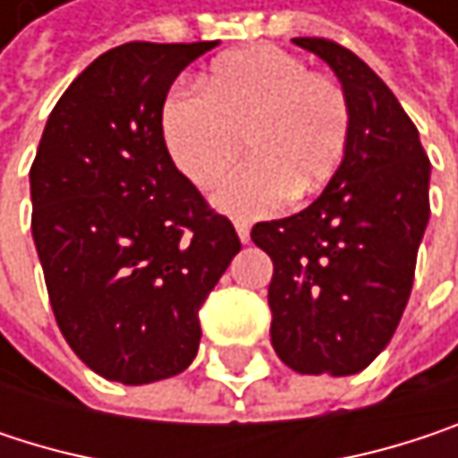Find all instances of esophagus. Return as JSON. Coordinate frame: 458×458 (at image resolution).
<instances>
[{
  "instance_id": "esophagus-1",
  "label": "esophagus",
  "mask_w": 458,
  "mask_h": 458,
  "mask_svg": "<svg viewBox=\"0 0 458 458\" xmlns=\"http://www.w3.org/2000/svg\"><path fill=\"white\" fill-rule=\"evenodd\" d=\"M235 233L241 238V243H249V233H251V225L246 220H235Z\"/></svg>"
}]
</instances>
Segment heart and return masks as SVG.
I'll return each instance as SVG.
<instances>
[{
  "label": "heart",
  "instance_id": "obj_1",
  "mask_svg": "<svg viewBox=\"0 0 458 458\" xmlns=\"http://www.w3.org/2000/svg\"><path fill=\"white\" fill-rule=\"evenodd\" d=\"M201 89H177L161 111L166 148L180 172L212 188L238 161L249 164L220 185L215 201L235 217L302 201L334 177L350 140L342 84L281 47H249L220 57Z\"/></svg>",
  "mask_w": 458,
  "mask_h": 458
}]
</instances>
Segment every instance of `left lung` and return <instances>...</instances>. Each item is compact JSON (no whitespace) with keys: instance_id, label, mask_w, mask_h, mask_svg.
I'll return each mask as SVG.
<instances>
[{"instance_id":"obj_1","label":"left lung","mask_w":458,"mask_h":458,"mask_svg":"<svg viewBox=\"0 0 458 458\" xmlns=\"http://www.w3.org/2000/svg\"><path fill=\"white\" fill-rule=\"evenodd\" d=\"M294 45L323 57L350 103L339 169L300 215L257 223L251 241L273 259L270 339L300 374L363 371L406 310L416 251L429 220V158L393 89L347 47Z\"/></svg>"}]
</instances>
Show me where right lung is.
I'll list each match as a JSON object with an SVG mask.
<instances>
[{
	"label": "right lung",
	"mask_w": 458,
	"mask_h": 458,
	"mask_svg": "<svg viewBox=\"0 0 458 458\" xmlns=\"http://www.w3.org/2000/svg\"><path fill=\"white\" fill-rule=\"evenodd\" d=\"M217 42H127L92 60L47 119L31 233L55 320L100 377L148 385L199 352V310L241 241L174 166L172 81Z\"/></svg>",
	"instance_id": "obj_1"
}]
</instances>
